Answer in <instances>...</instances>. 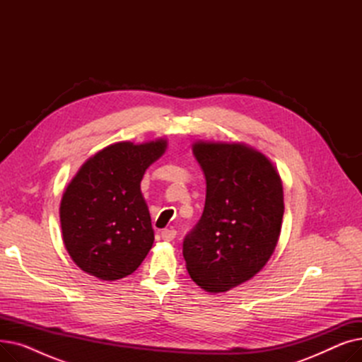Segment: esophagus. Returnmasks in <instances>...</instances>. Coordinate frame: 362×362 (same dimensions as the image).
Wrapping results in <instances>:
<instances>
[{"label": "esophagus", "mask_w": 362, "mask_h": 362, "mask_svg": "<svg viewBox=\"0 0 362 362\" xmlns=\"http://www.w3.org/2000/svg\"><path fill=\"white\" fill-rule=\"evenodd\" d=\"M161 238H163V240H165V242H171V240H173V239L176 238V230H175V229H164V230L161 232Z\"/></svg>", "instance_id": "obj_1"}]
</instances>
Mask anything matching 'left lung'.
I'll list each match as a JSON object with an SVG mask.
<instances>
[{"mask_svg": "<svg viewBox=\"0 0 362 362\" xmlns=\"http://www.w3.org/2000/svg\"><path fill=\"white\" fill-rule=\"evenodd\" d=\"M192 152L206 194L183 257L201 289L221 293L252 279L272 258L284 213L283 185L274 164L246 144L197 141Z\"/></svg>", "mask_w": 362, "mask_h": 362, "instance_id": "1", "label": "left lung"}]
</instances>
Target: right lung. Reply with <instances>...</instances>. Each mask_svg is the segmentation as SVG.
I'll use <instances>...</instances> for the list:
<instances>
[{
	"mask_svg": "<svg viewBox=\"0 0 362 362\" xmlns=\"http://www.w3.org/2000/svg\"><path fill=\"white\" fill-rule=\"evenodd\" d=\"M165 149V139L111 144L89 157L70 180L60 202V223L66 250L81 270L114 281L145 259L154 230L141 182Z\"/></svg>",
	"mask_w": 362,
	"mask_h": 362,
	"instance_id": "right-lung-1",
	"label": "right lung"
}]
</instances>
